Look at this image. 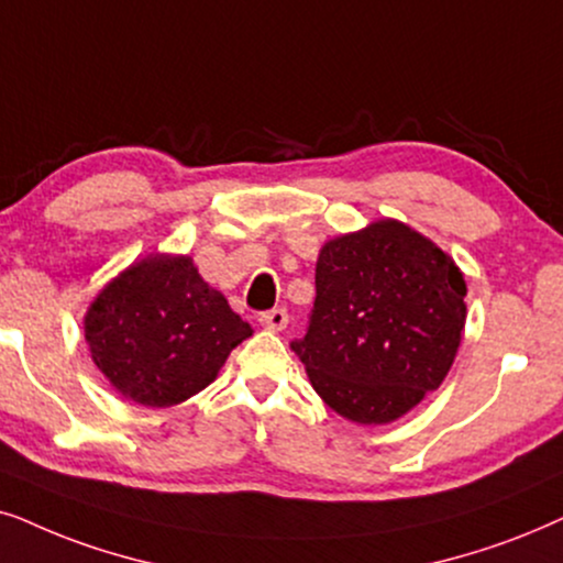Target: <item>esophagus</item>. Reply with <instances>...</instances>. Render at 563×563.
<instances>
[{"label":"esophagus","mask_w":563,"mask_h":563,"mask_svg":"<svg viewBox=\"0 0 563 563\" xmlns=\"http://www.w3.org/2000/svg\"><path fill=\"white\" fill-rule=\"evenodd\" d=\"M260 324L265 329H273V332H280V329L288 327V311L286 309H269L260 313Z\"/></svg>","instance_id":"esophagus-1"}]
</instances>
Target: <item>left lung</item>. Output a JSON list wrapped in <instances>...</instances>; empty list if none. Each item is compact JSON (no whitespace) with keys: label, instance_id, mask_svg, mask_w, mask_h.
Here are the masks:
<instances>
[{"label":"left lung","instance_id":"left-lung-1","mask_svg":"<svg viewBox=\"0 0 563 563\" xmlns=\"http://www.w3.org/2000/svg\"><path fill=\"white\" fill-rule=\"evenodd\" d=\"M463 298V273L440 246L401 221H376L321 246L309 329L290 347L336 415L394 422L445 380Z\"/></svg>","mask_w":563,"mask_h":563}]
</instances>
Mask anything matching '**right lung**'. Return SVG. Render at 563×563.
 Wrapping results in <instances>:
<instances>
[{"instance_id":"right-lung-1","label":"right lung","mask_w":563,"mask_h":563,"mask_svg":"<svg viewBox=\"0 0 563 563\" xmlns=\"http://www.w3.org/2000/svg\"><path fill=\"white\" fill-rule=\"evenodd\" d=\"M252 336L185 254L133 262L89 306L85 340L125 399L175 407L213 384L229 352Z\"/></svg>"}]
</instances>
